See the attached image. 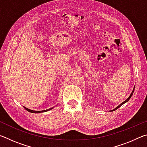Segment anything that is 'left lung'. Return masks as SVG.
<instances>
[{
  "mask_svg": "<svg viewBox=\"0 0 147 147\" xmlns=\"http://www.w3.org/2000/svg\"><path fill=\"white\" fill-rule=\"evenodd\" d=\"M134 89H135V86H134V89H133V91H132V92H131V93L130 95L129 96V97H128L127 99H126V100H124V101L123 102H122L121 104H119V105L117 107H116V108H115V109H112V110H110L109 111H115V110H116V109H117L119 108H120V107H121L122 105H123V104H124V103H126V102H128L129 100H130V98L131 97V96H132V94H133V93H134Z\"/></svg>",
  "mask_w": 147,
  "mask_h": 147,
  "instance_id": "obj_1",
  "label": "left lung"
}]
</instances>
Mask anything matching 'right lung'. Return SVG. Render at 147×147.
<instances>
[{"mask_svg": "<svg viewBox=\"0 0 147 147\" xmlns=\"http://www.w3.org/2000/svg\"><path fill=\"white\" fill-rule=\"evenodd\" d=\"M23 107L24 108V109H26V110L29 111V112L34 113H39L46 112V111H49V110H51L52 109H53V108H54V107H53V108H49V109H45V110H42V111H35V110H32V109H30L27 108H26V107H24V106H23Z\"/></svg>", "mask_w": 147, "mask_h": 147, "instance_id": "obj_1", "label": "right lung"}]
</instances>
